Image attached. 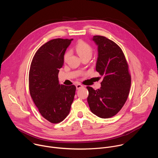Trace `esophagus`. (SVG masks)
<instances>
[{
    "label": "esophagus",
    "instance_id": "esophagus-1",
    "mask_svg": "<svg viewBox=\"0 0 158 158\" xmlns=\"http://www.w3.org/2000/svg\"><path fill=\"white\" fill-rule=\"evenodd\" d=\"M76 88H77V89H81V88H82V87H83V85H81V84H76Z\"/></svg>",
    "mask_w": 158,
    "mask_h": 158
}]
</instances>
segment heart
<instances>
[{"mask_svg": "<svg viewBox=\"0 0 158 158\" xmlns=\"http://www.w3.org/2000/svg\"><path fill=\"white\" fill-rule=\"evenodd\" d=\"M76 51L81 59L86 57H91L93 54V48L90 45L84 41H79L76 46ZM69 56V52L65 54V59H67Z\"/></svg>", "mask_w": 158, "mask_h": 158, "instance_id": "1", "label": "heart"}]
</instances>
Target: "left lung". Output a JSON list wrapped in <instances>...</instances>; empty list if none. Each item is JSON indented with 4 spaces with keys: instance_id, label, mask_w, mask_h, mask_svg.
<instances>
[{
    "instance_id": "8db88e82",
    "label": "left lung",
    "mask_w": 158,
    "mask_h": 158,
    "mask_svg": "<svg viewBox=\"0 0 158 158\" xmlns=\"http://www.w3.org/2000/svg\"><path fill=\"white\" fill-rule=\"evenodd\" d=\"M98 46L96 69L103 77L100 89L87 87L90 110L101 118L115 116L122 109L129 93L131 84L128 64L118 44L104 36L94 35Z\"/></svg>"
}]
</instances>
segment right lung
<instances>
[{
	"label": "right lung",
	"mask_w": 158,
	"mask_h": 158,
	"mask_svg": "<svg viewBox=\"0 0 158 158\" xmlns=\"http://www.w3.org/2000/svg\"><path fill=\"white\" fill-rule=\"evenodd\" d=\"M73 39H55L44 44L35 54L29 70L31 96L40 114L52 123L62 121L69 114L76 87L60 84L59 69Z\"/></svg>",
	"instance_id": "right-lung-1"
}]
</instances>
